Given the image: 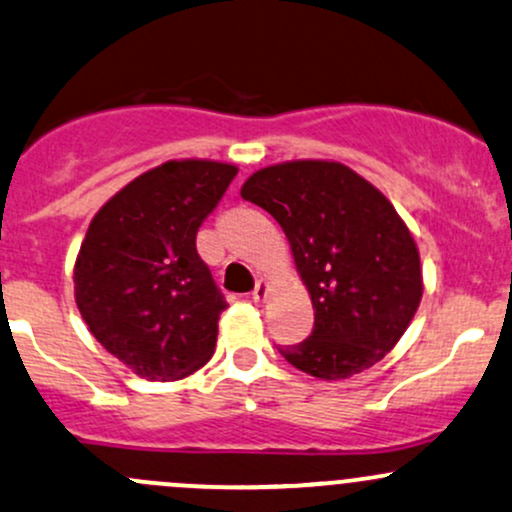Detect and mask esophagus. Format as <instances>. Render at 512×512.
<instances>
[{
    "label": "esophagus",
    "instance_id": "obj_1",
    "mask_svg": "<svg viewBox=\"0 0 512 512\" xmlns=\"http://www.w3.org/2000/svg\"><path fill=\"white\" fill-rule=\"evenodd\" d=\"M269 294V284L265 282V279H260V282L255 284V289H252V301L255 303H265Z\"/></svg>",
    "mask_w": 512,
    "mask_h": 512
}]
</instances>
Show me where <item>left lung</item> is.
<instances>
[{
  "label": "left lung",
  "instance_id": "8db88e82",
  "mask_svg": "<svg viewBox=\"0 0 512 512\" xmlns=\"http://www.w3.org/2000/svg\"><path fill=\"white\" fill-rule=\"evenodd\" d=\"M245 201L272 213L313 303V333L284 359L323 381L374 367L423 299L420 252L372 182L335 160H289L247 177Z\"/></svg>",
  "mask_w": 512,
  "mask_h": 512
}]
</instances>
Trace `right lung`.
Instances as JSON below:
<instances>
[{
	"label": "right lung",
	"instance_id": "1",
	"mask_svg": "<svg viewBox=\"0 0 512 512\" xmlns=\"http://www.w3.org/2000/svg\"><path fill=\"white\" fill-rule=\"evenodd\" d=\"M238 167L167 160L94 213L75 260V303L106 352L148 381L194 374L216 350L226 308L196 230Z\"/></svg>",
	"mask_w": 512,
	"mask_h": 512
}]
</instances>
